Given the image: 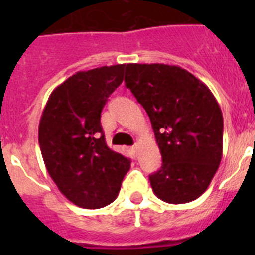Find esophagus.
<instances>
[{"label": "esophagus", "instance_id": "esophagus-1", "mask_svg": "<svg viewBox=\"0 0 255 255\" xmlns=\"http://www.w3.org/2000/svg\"><path fill=\"white\" fill-rule=\"evenodd\" d=\"M138 149H139V147H138V144H135V145H132L131 147V152L134 153L135 155L138 154Z\"/></svg>", "mask_w": 255, "mask_h": 255}]
</instances>
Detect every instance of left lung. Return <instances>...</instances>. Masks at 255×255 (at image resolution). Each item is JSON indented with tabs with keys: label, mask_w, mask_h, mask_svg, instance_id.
Returning a JSON list of instances; mask_svg holds the SVG:
<instances>
[{
	"label": "left lung",
	"mask_w": 255,
	"mask_h": 255,
	"mask_svg": "<svg viewBox=\"0 0 255 255\" xmlns=\"http://www.w3.org/2000/svg\"><path fill=\"white\" fill-rule=\"evenodd\" d=\"M125 84L147 111L162 155L153 193L171 204L203 194L222 158L224 117L209 88L175 65L128 64Z\"/></svg>",
	"instance_id": "8db88e82"
}]
</instances>
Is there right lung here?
Returning a JSON list of instances; mask_svg holds the SVG:
<instances>
[{"label": "right lung", "instance_id": "add662e5", "mask_svg": "<svg viewBox=\"0 0 255 255\" xmlns=\"http://www.w3.org/2000/svg\"><path fill=\"white\" fill-rule=\"evenodd\" d=\"M125 65L78 71L55 88L38 129L49 176L75 206L97 209L117 198L130 159L107 147L101 112L123 83Z\"/></svg>", "mask_w": 255, "mask_h": 255}]
</instances>
